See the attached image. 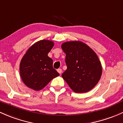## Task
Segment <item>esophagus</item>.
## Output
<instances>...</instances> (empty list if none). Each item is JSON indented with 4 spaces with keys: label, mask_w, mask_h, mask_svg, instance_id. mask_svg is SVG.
<instances>
[{
    "label": "esophagus",
    "mask_w": 123,
    "mask_h": 123,
    "mask_svg": "<svg viewBox=\"0 0 123 123\" xmlns=\"http://www.w3.org/2000/svg\"><path fill=\"white\" fill-rule=\"evenodd\" d=\"M57 72H58V73H59L60 74H61V73H62V69H58Z\"/></svg>",
    "instance_id": "1"
}]
</instances>
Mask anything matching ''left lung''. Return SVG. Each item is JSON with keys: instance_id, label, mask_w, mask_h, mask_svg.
<instances>
[{"instance_id": "left-lung-1", "label": "left lung", "mask_w": 123, "mask_h": 123, "mask_svg": "<svg viewBox=\"0 0 123 123\" xmlns=\"http://www.w3.org/2000/svg\"><path fill=\"white\" fill-rule=\"evenodd\" d=\"M66 53L67 69L62 78L76 93L87 92L95 86L102 74L98 55L85 43L79 41L62 44Z\"/></svg>"}]
</instances>
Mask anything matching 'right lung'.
<instances>
[{"instance_id": "add662e5", "label": "right lung", "mask_w": 123, "mask_h": 123, "mask_svg": "<svg viewBox=\"0 0 123 123\" xmlns=\"http://www.w3.org/2000/svg\"><path fill=\"white\" fill-rule=\"evenodd\" d=\"M54 46L52 41L40 40L29 48L20 63V76L25 85L35 91L43 89L59 73L53 67L48 54Z\"/></svg>"}]
</instances>
